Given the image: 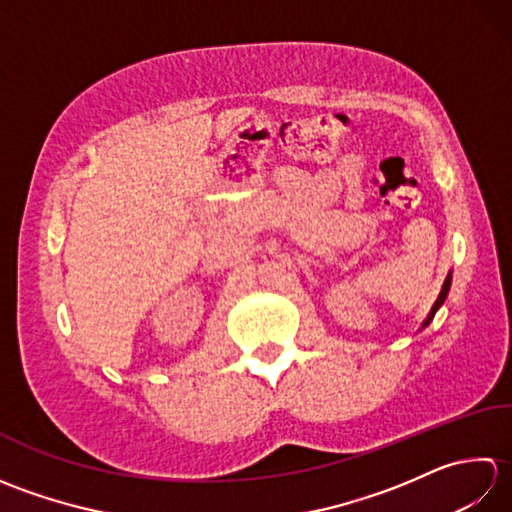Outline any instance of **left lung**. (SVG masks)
I'll use <instances>...</instances> for the list:
<instances>
[{"instance_id": "1", "label": "left lung", "mask_w": 512, "mask_h": 512, "mask_svg": "<svg viewBox=\"0 0 512 512\" xmlns=\"http://www.w3.org/2000/svg\"><path fill=\"white\" fill-rule=\"evenodd\" d=\"M449 288H451V273L447 275V279H444V284H442V290H440V295H438V299H436V303H433V308H431V312H429V317L424 319V323H422V328H427V325L431 323V319L436 317V312L440 310V306L444 303V299H447V295H449Z\"/></svg>"}]
</instances>
